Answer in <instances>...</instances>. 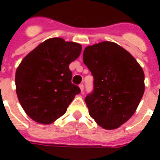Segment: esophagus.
Instances as JSON below:
<instances>
[{"label":"esophagus","mask_w":160,"mask_h":160,"mask_svg":"<svg viewBox=\"0 0 160 160\" xmlns=\"http://www.w3.org/2000/svg\"><path fill=\"white\" fill-rule=\"evenodd\" d=\"M80 90H81V92H83V90H84V85H83V84H80Z\"/></svg>","instance_id":"esophagus-1"}]
</instances>
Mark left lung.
Masks as SVG:
<instances>
[{
    "instance_id": "obj_1",
    "label": "left lung",
    "mask_w": 160,
    "mask_h": 160,
    "mask_svg": "<svg viewBox=\"0 0 160 160\" xmlns=\"http://www.w3.org/2000/svg\"><path fill=\"white\" fill-rule=\"evenodd\" d=\"M83 60L94 77L92 92L85 98L89 114L104 129L119 128L134 114L144 95L141 66L109 41L87 46Z\"/></svg>"
}]
</instances>
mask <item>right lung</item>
<instances>
[{"mask_svg": "<svg viewBox=\"0 0 160 160\" xmlns=\"http://www.w3.org/2000/svg\"><path fill=\"white\" fill-rule=\"evenodd\" d=\"M81 46L51 38L30 52L17 68L16 87L18 100L35 121L51 124L66 112L79 86L71 82L69 65L77 59Z\"/></svg>", "mask_w": 160, "mask_h": 160, "instance_id": "obj_1", "label": "right lung"}]
</instances>
